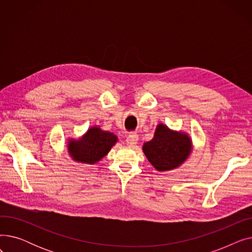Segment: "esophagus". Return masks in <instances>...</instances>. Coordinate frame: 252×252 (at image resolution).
Returning a JSON list of instances; mask_svg holds the SVG:
<instances>
[{"instance_id": "esophagus-1", "label": "esophagus", "mask_w": 252, "mask_h": 252, "mask_svg": "<svg viewBox=\"0 0 252 252\" xmlns=\"http://www.w3.org/2000/svg\"><path fill=\"white\" fill-rule=\"evenodd\" d=\"M138 140H139V136L136 133H133V134H130V135H128L126 137V144L128 145L129 147H133L138 143Z\"/></svg>"}]
</instances>
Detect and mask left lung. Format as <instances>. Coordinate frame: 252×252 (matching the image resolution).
Wrapping results in <instances>:
<instances>
[{
	"mask_svg": "<svg viewBox=\"0 0 252 252\" xmlns=\"http://www.w3.org/2000/svg\"><path fill=\"white\" fill-rule=\"evenodd\" d=\"M191 150L188 136L169 130L164 125H159L154 138L144 144L143 151L149 162L159 171L173 169L182 164Z\"/></svg>",
	"mask_w": 252,
	"mask_h": 252,
	"instance_id": "1",
	"label": "left lung"
}]
</instances>
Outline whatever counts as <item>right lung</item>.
<instances>
[{"label": "right lung", "mask_w": 252, "mask_h": 252, "mask_svg": "<svg viewBox=\"0 0 252 252\" xmlns=\"http://www.w3.org/2000/svg\"><path fill=\"white\" fill-rule=\"evenodd\" d=\"M116 140V136L112 133L92 127L81 140L70 142L68 148L73 159L92 164L107 154Z\"/></svg>", "instance_id": "add662e5"}]
</instances>
